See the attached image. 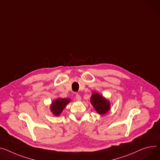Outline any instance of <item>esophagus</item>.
I'll return each instance as SVG.
<instances>
[{"mask_svg": "<svg viewBox=\"0 0 160 160\" xmlns=\"http://www.w3.org/2000/svg\"><path fill=\"white\" fill-rule=\"evenodd\" d=\"M75 98H76V100H77V101H81V97L78 94H76V97H75Z\"/></svg>", "mask_w": 160, "mask_h": 160, "instance_id": "obj_1", "label": "esophagus"}]
</instances>
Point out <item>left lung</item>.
Segmentation results:
<instances>
[{
  "instance_id": "8db88e82",
  "label": "left lung",
  "mask_w": 160,
  "mask_h": 160,
  "mask_svg": "<svg viewBox=\"0 0 160 160\" xmlns=\"http://www.w3.org/2000/svg\"><path fill=\"white\" fill-rule=\"evenodd\" d=\"M91 103L99 114H105L110 109L109 101L97 92L92 93L91 97Z\"/></svg>"
}]
</instances>
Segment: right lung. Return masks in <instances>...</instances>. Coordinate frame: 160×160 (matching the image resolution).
<instances>
[{"instance_id":"obj_1","label":"right lung","mask_w":160,"mask_h":160,"mask_svg":"<svg viewBox=\"0 0 160 160\" xmlns=\"http://www.w3.org/2000/svg\"><path fill=\"white\" fill-rule=\"evenodd\" d=\"M70 102L69 98H57L52 102L50 107L51 111L55 116H58Z\"/></svg>"}]
</instances>
